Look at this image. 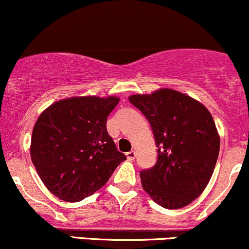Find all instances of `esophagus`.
Instances as JSON below:
<instances>
[{"instance_id": "obj_1", "label": "esophagus", "mask_w": 249, "mask_h": 249, "mask_svg": "<svg viewBox=\"0 0 249 249\" xmlns=\"http://www.w3.org/2000/svg\"><path fill=\"white\" fill-rule=\"evenodd\" d=\"M126 157H127L128 160H134V158H136V152H134V151L127 152Z\"/></svg>"}]
</instances>
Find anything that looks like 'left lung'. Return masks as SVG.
Wrapping results in <instances>:
<instances>
[{
  "label": "left lung",
  "mask_w": 249,
  "mask_h": 249,
  "mask_svg": "<svg viewBox=\"0 0 249 249\" xmlns=\"http://www.w3.org/2000/svg\"><path fill=\"white\" fill-rule=\"evenodd\" d=\"M153 131L157 162L142 169L143 190L164 209H179L196 199L210 181L220 140L209 110L190 96L172 89L132 95Z\"/></svg>",
  "instance_id": "8db88e82"
}]
</instances>
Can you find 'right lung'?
I'll use <instances>...</instances> for the list:
<instances>
[{
    "instance_id": "obj_1",
    "label": "right lung",
    "mask_w": 249,
    "mask_h": 249,
    "mask_svg": "<svg viewBox=\"0 0 249 249\" xmlns=\"http://www.w3.org/2000/svg\"><path fill=\"white\" fill-rule=\"evenodd\" d=\"M119 98L87 96L53 103L39 116L31 138V160L53 195L79 202L101 189L126 157L107 131Z\"/></svg>"
}]
</instances>
